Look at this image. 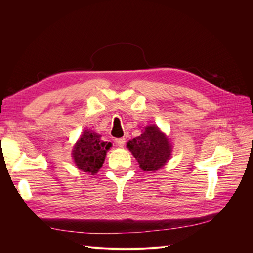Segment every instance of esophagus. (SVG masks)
I'll list each match as a JSON object with an SVG mask.
<instances>
[{
	"mask_svg": "<svg viewBox=\"0 0 253 253\" xmlns=\"http://www.w3.org/2000/svg\"><path fill=\"white\" fill-rule=\"evenodd\" d=\"M115 143H116L118 147L122 148L126 143V139L125 138H117V139H115Z\"/></svg>",
	"mask_w": 253,
	"mask_h": 253,
	"instance_id": "1",
	"label": "esophagus"
}]
</instances>
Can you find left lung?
<instances>
[{
	"mask_svg": "<svg viewBox=\"0 0 253 253\" xmlns=\"http://www.w3.org/2000/svg\"><path fill=\"white\" fill-rule=\"evenodd\" d=\"M126 147L138 162L141 170L151 172L163 168L172 153V144L155 125L145 126L142 134L129 140Z\"/></svg>",
	"mask_w": 253,
	"mask_h": 253,
	"instance_id": "8db88e82",
	"label": "left lung"
}]
</instances>
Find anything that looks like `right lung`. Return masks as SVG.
<instances>
[{"instance_id":"right-lung-1","label":"right lung","mask_w":253,"mask_h":253,"mask_svg":"<svg viewBox=\"0 0 253 253\" xmlns=\"http://www.w3.org/2000/svg\"><path fill=\"white\" fill-rule=\"evenodd\" d=\"M111 147V142L101 140V135L86 129L74 147V162L81 171L94 175L102 167L106 151Z\"/></svg>"}]
</instances>
